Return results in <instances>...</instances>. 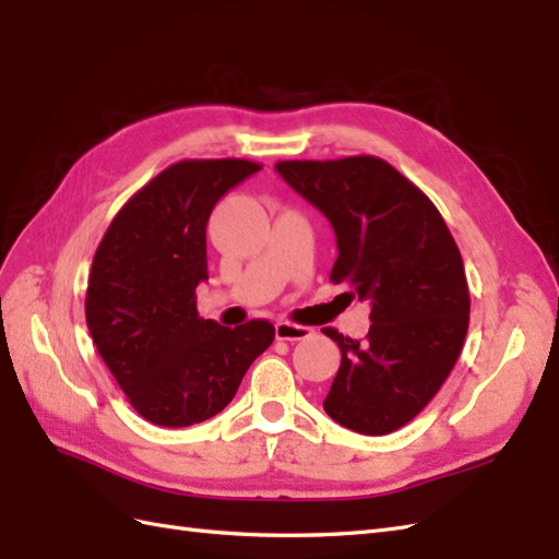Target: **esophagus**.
I'll use <instances>...</instances> for the list:
<instances>
[{
  "label": "esophagus",
  "instance_id": "34e87169",
  "mask_svg": "<svg viewBox=\"0 0 559 559\" xmlns=\"http://www.w3.org/2000/svg\"><path fill=\"white\" fill-rule=\"evenodd\" d=\"M310 333H312V329L300 326V324H292V321H277V326H275L277 341H289V343L306 341Z\"/></svg>",
  "mask_w": 559,
  "mask_h": 559
}]
</instances>
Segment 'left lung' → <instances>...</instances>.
Returning <instances> with one entry per match:
<instances>
[{
    "instance_id": "left-lung-1",
    "label": "left lung",
    "mask_w": 559,
    "mask_h": 559,
    "mask_svg": "<svg viewBox=\"0 0 559 559\" xmlns=\"http://www.w3.org/2000/svg\"><path fill=\"white\" fill-rule=\"evenodd\" d=\"M275 170L331 222V282L370 302L364 341L321 329L341 347L324 411L357 433H392L460 359L471 310L462 253L433 202L382 158L280 160Z\"/></svg>"
}]
</instances>
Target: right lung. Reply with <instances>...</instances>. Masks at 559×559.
<instances>
[{"label": "right lung", "mask_w": 559, "mask_h": 559, "mask_svg": "<svg viewBox=\"0 0 559 559\" xmlns=\"http://www.w3.org/2000/svg\"><path fill=\"white\" fill-rule=\"evenodd\" d=\"M259 170L240 158L175 163L126 202L95 251L88 331L132 408L158 427L222 413L275 341L265 319L228 329L195 308L207 280L210 214Z\"/></svg>", "instance_id": "right-lung-1"}]
</instances>
